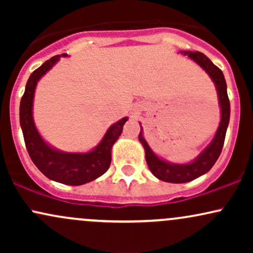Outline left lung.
<instances>
[{
	"mask_svg": "<svg viewBox=\"0 0 253 253\" xmlns=\"http://www.w3.org/2000/svg\"><path fill=\"white\" fill-rule=\"evenodd\" d=\"M183 56H188L191 60H194L200 68L207 72L208 76L213 81L215 85L217 100L220 106V119L219 127H217L215 135L210 145L196 157L195 159L189 163H171L167 159L161 158L153 152L150 145L144 138V132L140 125V133H139V141L143 145L145 150V158L149 165V169L153 176L161 181L169 183H187L197 178V177L205 175L211 169L215 162L221 153L223 141H225L226 130H227L229 123V100L227 96V84H226L225 77L222 71L217 66L211 63V60L201 52H191V51H179Z\"/></svg>",
	"mask_w": 253,
	"mask_h": 253,
	"instance_id": "obj_1",
	"label": "left lung"
}]
</instances>
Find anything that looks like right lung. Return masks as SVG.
<instances>
[{"mask_svg": "<svg viewBox=\"0 0 253 253\" xmlns=\"http://www.w3.org/2000/svg\"><path fill=\"white\" fill-rule=\"evenodd\" d=\"M58 54L46 60L28 78L25 94L20 102V126H21L28 155L36 167L47 178L68 185H82L102 176L112 162V147L123 132L128 118H123L107 129L98 145L88 152H64L53 147L40 135L33 119V101L37 84L62 57Z\"/></svg>", "mask_w": 253, "mask_h": 253, "instance_id": "add662e5", "label": "right lung"}]
</instances>
